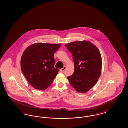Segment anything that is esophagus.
I'll use <instances>...</instances> for the list:
<instances>
[{
	"mask_svg": "<svg viewBox=\"0 0 128 128\" xmlns=\"http://www.w3.org/2000/svg\"><path fill=\"white\" fill-rule=\"evenodd\" d=\"M66 66H64L60 70V71L62 72H64V71L66 70Z\"/></svg>",
	"mask_w": 128,
	"mask_h": 128,
	"instance_id": "obj_1",
	"label": "esophagus"
}]
</instances>
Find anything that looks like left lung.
<instances>
[{
  "label": "left lung",
  "instance_id": "obj_1",
  "mask_svg": "<svg viewBox=\"0 0 128 128\" xmlns=\"http://www.w3.org/2000/svg\"><path fill=\"white\" fill-rule=\"evenodd\" d=\"M65 46L73 55L75 69L68 79L77 92H87L97 83L101 75L102 58L99 50L87 40L73 42Z\"/></svg>",
  "mask_w": 128,
  "mask_h": 128
}]
</instances>
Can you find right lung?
<instances>
[{
  "label": "right lung",
  "mask_w": 128,
  "mask_h": 128,
  "mask_svg": "<svg viewBox=\"0 0 128 128\" xmlns=\"http://www.w3.org/2000/svg\"><path fill=\"white\" fill-rule=\"evenodd\" d=\"M62 44L36 43L31 45L21 58L22 72L35 89L45 90L51 84L58 72L54 68V53Z\"/></svg>",
  "instance_id": "1"
}]
</instances>
